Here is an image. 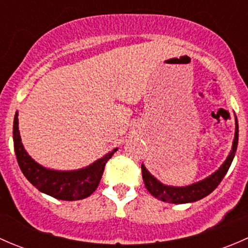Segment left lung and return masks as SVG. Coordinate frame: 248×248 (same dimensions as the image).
<instances>
[{"label":"left lung","instance_id":"1","mask_svg":"<svg viewBox=\"0 0 248 248\" xmlns=\"http://www.w3.org/2000/svg\"><path fill=\"white\" fill-rule=\"evenodd\" d=\"M237 140H239V126H237L236 117H235V134L232 150L226 161L222 163V166L216 171H214L211 175L201 180V181L194 182V184L188 185V186H169V185H164L163 182L157 180L151 172L147 170L146 167L142 163L141 172L145 187L155 198L159 199L162 202H171V204H186V202L201 201V199L209 196L218 186L222 179L226 176L232 159H234L235 152H236Z\"/></svg>","mask_w":248,"mask_h":248}]
</instances>
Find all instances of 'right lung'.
Returning a JSON list of instances; mask_svg holds the SVG:
<instances>
[{"label": "right lung", "mask_w": 248, "mask_h": 248, "mask_svg": "<svg viewBox=\"0 0 248 248\" xmlns=\"http://www.w3.org/2000/svg\"><path fill=\"white\" fill-rule=\"evenodd\" d=\"M17 111L14 116L13 141L17 163L22 174L37 189L60 201H80L91 196L98 187L106 163L117 147L84 168L77 170H55L37 163L25 150L19 132Z\"/></svg>", "instance_id": "add662e5"}]
</instances>
